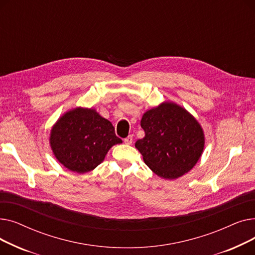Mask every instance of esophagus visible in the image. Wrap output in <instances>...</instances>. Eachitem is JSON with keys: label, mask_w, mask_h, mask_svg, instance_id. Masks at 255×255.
<instances>
[{"label": "esophagus", "mask_w": 255, "mask_h": 255, "mask_svg": "<svg viewBox=\"0 0 255 255\" xmlns=\"http://www.w3.org/2000/svg\"><path fill=\"white\" fill-rule=\"evenodd\" d=\"M124 141H125V143H126V144H131V143H132V141H133V137H132V135L127 136V137L124 139Z\"/></svg>", "instance_id": "34e87169"}]
</instances>
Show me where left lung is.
<instances>
[{"instance_id": "left-lung-1", "label": "left lung", "mask_w": 255, "mask_h": 255, "mask_svg": "<svg viewBox=\"0 0 255 255\" xmlns=\"http://www.w3.org/2000/svg\"><path fill=\"white\" fill-rule=\"evenodd\" d=\"M140 126L144 137L135 142L144 163L157 176L177 179L202 156L205 135L199 123L180 105L164 102L145 112Z\"/></svg>"}]
</instances>
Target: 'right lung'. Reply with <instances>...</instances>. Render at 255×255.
Listing matches in <instances>:
<instances>
[{
    "label": "right lung",
    "instance_id": "obj_1",
    "mask_svg": "<svg viewBox=\"0 0 255 255\" xmlns=\"http://www.w3.org/2000/svg\"><path fill=\"white\" fill-rule=\"evenodd\" d=\"M49 142L58 161L66 168L85 173L97 167L114 144L121 143L113 124L95 110L77 107L53 125Z\"/></svg>",
    "mask_w": 255,
    "mask_h": 255
}]
</instances>
